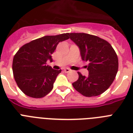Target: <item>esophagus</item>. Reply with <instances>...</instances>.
I'll use <instances>...</instances> for the list:
<instances>
[{
    "label": "esophagus",
    "instance_id": "1",
    "mask_svg": "<svg viewBox=\"0 0 133 133\" xmlns=\"http://www.w3.org/2000/svg\"><path fill=\"white\" fill-rule=\"evenodd\" d=\"M63 70H64L65 72L68 73V72H70V69H69V68H66L63 69Z\"/></svg>",
    "mask_w": 133,
    "mask_h": 133
}]
</instances>
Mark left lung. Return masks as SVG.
I'll list each match as a JSON object with an SVG mask.
<instances>
[{"label":"left lung","mask_w":133,"mask_h":133,"mask_svg":"<svg viewBox=\"0 0 133 133\" xmlns=\"http://www.w3.org/2000/svg\"><path fill=\"white\" fill-rule=\"evenodd\" d=\"M69 38L79 47L82 60L88 61V76L78 72L79 79L72 83L85 97H95L110 86L118 71V58L111 45L97 36L85 33H69Z\"/></svg>","instance_id":"obj_1"}]
</instances>
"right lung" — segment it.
I'll list each match as a JSON object with an SVG mask.
<instances>
[{
	"instance_id": "right-lung-1",
	"label": "right lung",
	"mask_w": 133,
	"mask_h": 133,
	"mask_svg": "<svg viewBox=\"0 0 133 133\" xmlns=\"http://www.w3.org/2000/svg\"><path fill=\"white\" fill-rule=\"evenodd\" d=\"M68 33L56 36H45L26 43L14 57L12 70L21 90L30 97L42 98L53 88L57 70L47 65L52 61V54L58 43L68 39Z\"/></svg>"
}]
</instances>
